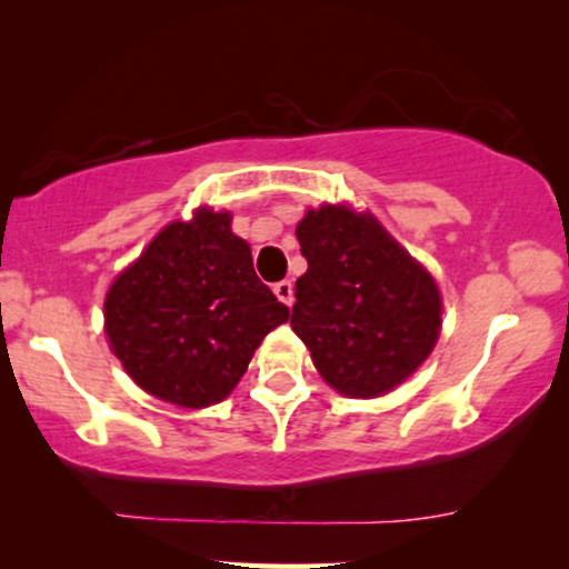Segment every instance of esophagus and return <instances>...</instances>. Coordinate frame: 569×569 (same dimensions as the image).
<instances>
[{"instance_id": "34e87169", "label": "esophagus", "mask_w": 569, "mask_h": 569, "mask_svg": "<svg viewBox=\"0 0 569 569\" xmlns=\"http://www.w3.org/2000/svg\"><path fill=\"white\" fill-rule=\"evenodd\" d=\"M274 295L284 302V306H292V302H295V287H292L290 279H282V282H277Z\"/></svg>"}]
</instances>
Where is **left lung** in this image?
<instances>
[{
  "instance_id": "left-lung-1",
  "label": "left lung",
  "mask_w": 569,
  "mask_h": 569,
  "mask_svg": "<svg viewBox=\"0 0 569 569\" xmlns=\"http://www.w3.org/2000/svg\"><path fill=\"white\" fill-rule=\"evenodd\" d=\"M295 236L308 271L295 282L292 331L316 370L352 399L403 383L440 337V290L383 224L345 204L308 209Z\"/></svg>"
}]
</instances>
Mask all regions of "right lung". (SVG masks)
<instances>
[{"instance_id": "add662e5", "label": "right lung", "mask_w": 569, "mask_h": 569, "mask_svg": "<svg viewBox=\"0 0 569 569\" xmlns=\"http://www.w3.org/2000/svg\"><path fill=\"white\" fill-rule=\"evenodd\" d=\"M230 212L162 228L106 295V333L147 393L186 409L222 401L290 308L256 277Z\"/></svg>"}]
</instances>
